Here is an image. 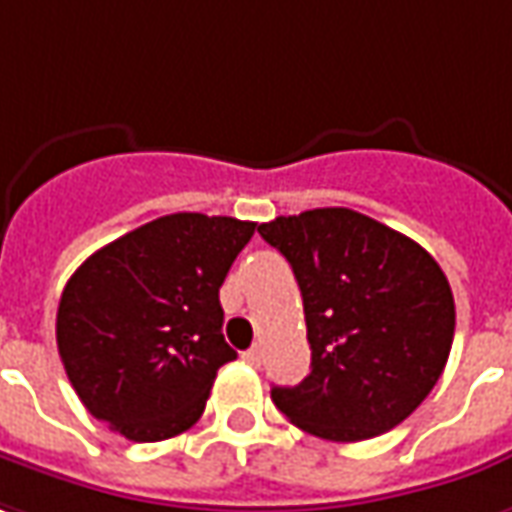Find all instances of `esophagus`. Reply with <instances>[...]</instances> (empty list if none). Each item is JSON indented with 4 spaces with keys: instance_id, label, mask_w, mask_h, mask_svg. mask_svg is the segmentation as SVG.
Instances as JSON below:
<instances>
[{
    "instance_id": "obj_1",
    "label": "esophagus",
    "mask_w": 512,
    "mask_h": 512,
    "mask_svg": "<svg viewBox=\"0 0 512 512\" xmlns=\"http://www.w3.org/2000/svg\"><path fill=\"white\" fill-rule=\"evenodd\" d=\"M243 361H249L252 367H260V361H263V347H252V350H246V353H243Z\"/></svg>"
}]
</instances>
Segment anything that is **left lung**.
Segmentation results:
<instances>
[{
	"instance_id": "8db88e82",
	"label": "left lung",
	"mask_w": 512,
	"mask_h": 512,
	"mask_svg": "<svg viewBox=\"0 0 512 512\" xmlns=\"http://www.w3.org/2000/svg\"><path fill=\"white\" fill-rule=\"evenodd\" d=\"M257 232L291 263L305 305L311 375L274 387L294 426L358 443L426 401L454 342V294L412 238L347 207L280 215Z\"/></svg>"
}]
</instances>
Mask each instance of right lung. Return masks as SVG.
Masks as SVG:
<instances>
[{
	"mask_svg": "<svg viewBox=\"0 0 512 512\" xmlns=\"http://www.w3.org/2000/svg\"><path fill=\"white\" fill-rule=\"evenodd\" d=\"M255 235L252 221L173 212L86 257L66 283L55 339L83 406L134 443L196 423L224 342L218 288Z\"/></svg>",
	"mask_w": 512,
	"mask_h": 512,
	"instance_id": "right-lung-1",
	"label": "right lung"
}]
</instances>
